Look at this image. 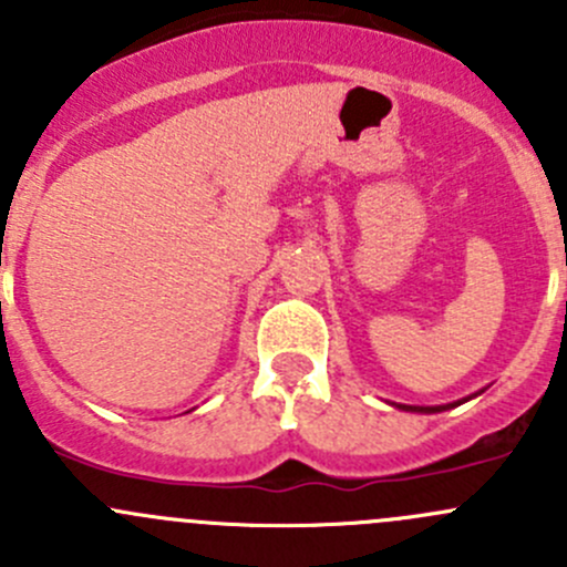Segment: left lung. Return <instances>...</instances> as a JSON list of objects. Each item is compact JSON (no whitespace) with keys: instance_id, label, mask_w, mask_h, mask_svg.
Masks as SVG:
<instances>
[{"instance_id":"1","label":"left lung","mask_w":567,"mask_h":567,"mask_svg":"<svg viewBox=\"0 0 567 567\" xmlns=\"http://www.w3.org/2000/svg\"><path fill=\"white\" fill-rule=\"evenodd\" d=\"M450 405H453V403H450ZM450 405H427V409H425V405H416V409H411V411H425V414H427V411H442V409H450Z\"/></svg>"}]
</instances>
